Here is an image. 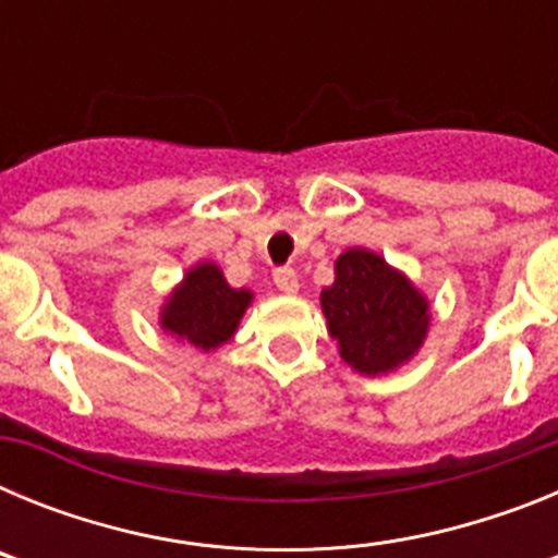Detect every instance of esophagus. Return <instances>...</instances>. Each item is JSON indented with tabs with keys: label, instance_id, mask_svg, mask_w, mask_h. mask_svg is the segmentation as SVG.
I'll use <instances>...</instances> for the list:
<instances>
[{
	"label": "esophagus",
	"instance_id": "esophagus-1",
	"mask_svg": "<svg viewBox=\"0 0 558 558\" xmlns=\"http://www.w3.org/2000/svg\"><path fill=\"white\" fill-rule=\"evenodd\" d=\"M274 282L282 293H295V290H299V274H295L293 268H276Z\"/></svg>",
	"mask_w": 558,
	"mask_h": 558
}]
</instances>
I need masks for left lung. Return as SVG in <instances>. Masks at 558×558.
Here are the masks:
<instances>
[{"label": "left lung", "mask_w": 558, "mask_h": 558, "mask_svg": "<svg viewBox=\"0 0 558 558\" xmlns=\"http://www.w3.org/2000/svg\"><path fill=\"white\" fill-rule=\"evenodd\" d=\"M322 307L340 357L360 374H386L411 360L430 324L425 295L383 256L363 248L338 256Z\"/></svg>", "instance_id": "left-lung-1"}]
</instances>
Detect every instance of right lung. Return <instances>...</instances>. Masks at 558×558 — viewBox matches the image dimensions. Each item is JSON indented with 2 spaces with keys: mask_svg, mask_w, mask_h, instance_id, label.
<instances>
[{
  "mask_svg": "<svg viewBox=\"0 0 558 558\" xmlns=\"http://www.w3.org/2000/svg\"><path fill=\"white\" fill-rule=\"evenodd\" d=\"M248 304V290L229 288L218 265L201 263L184 276L181 288L165 304L161 327L209 352L234 335Z\"/></svg>",
  "mask_w": 558,
  "mask_h": 558,
  "instance_id": "obj_1",
  "label": "right lung"
}]
</instances>
